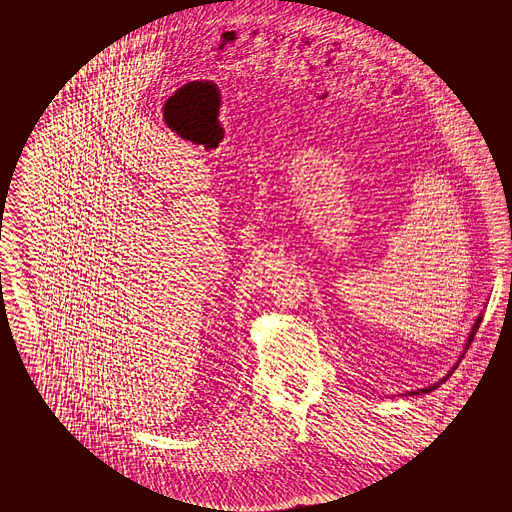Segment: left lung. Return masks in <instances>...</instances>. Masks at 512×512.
Instances as JSON below:
<instances>
[{
  "label": "left lung",
  "mask_w": 512,
  "mask_h": 512,
  "mask_svg": "<svg viewBox=\"0 0 512 512\" xmlns=\"http://www.w3.org/2000/svg\"><path fill=\"white\" fill-rule=\"evenodd\" d=\"M481 321H482V313H481V315H479V317H477V321H475V325H473V328H471V332H469V336H467V341H465L464 351H462V355H460V358H458V360H456V364H454V366H452V368H450V372L447 373V375H445V377H443V379H439V381H437V383H435V385H432V387L419 388V390H411V392H407V394H409V396H415V394H426V392H430V390H435V388L439 387V385H441V383H445V381H447V379H449L450 375H452V373H454V370H456V368H458V364H460V362H462V357H464L465 351H467V349H469V345H471V341H473V338H475V334H477V330H479V325H481ZM407 394H405V396H407Z\"/></svg>",
  "instance_id": "8db88e82"
}]
</instances>
